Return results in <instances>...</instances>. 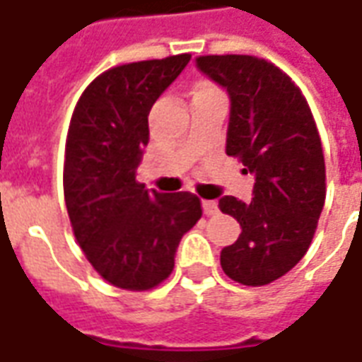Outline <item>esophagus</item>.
Here are the masks:
<instances>
[{"label":"esophagus","mask_w":362,"mask_h":362,"mask_svg":"<svg viewBox=\"0 0 362 362\" xmlns=\"http://www.w3.org/2000/svg\"><path fill=\"white\" fill-rule=\"evenodd\" d=\"M203 213L207 216H215L218 213V207H216L215 202H207V199H203Z\"/></svg>","instance_id":"esophagus-1"}]
</instances>
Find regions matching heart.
Listing matches in <instances>:
<instances>
[{"label":"heart","mask_w":362,"mask_h":362,"mask_svg":"<svg viewBox=\"0 0 362 362\" xmlns=\"http://www.w3.org/2000/svg\"><path fill=\"white\" fill-rule=\"evenodd\" d=\"M218 88H216L213 82H209V80H199L197 84L194 86V95H199V93H207V92H216Z\"/></svg>","instance_id":"obj_1"}]
</instances>
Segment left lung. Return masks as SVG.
<instances>
[{"label":"left lung","mask_w":362,"mask_h":362,"mask_svg":"<svg viewBox=\"0 0 362 362\" xmlns=\"http://www.w3.org/2000/svg\"><path fill=\"white\" fill-rule=\"evenodd\" d=\"M197 66L226 88V155L255 174L253 199L224 195L218 209L242 226L222 249L224 274L243 286H267L307 253L326 199V167L317 122L293 80L255 55H199Z\"/></svg>","instance_id":"1"}]
</instances>
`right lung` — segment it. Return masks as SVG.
Instances as JSON below:
<instances>
[{
	"label": "right lung",
	"instance_id": "1",
	"mask_svg": "<svg viewBox=\"0 0 362 362\" xmlns=\"http://www.w3.org/2000/svg\"><path fill=\"white\" fill-rule=\"evenodd\" d=\"M189 53L101 72L72 111L63 189L72 232L93 270L115 288L147 291L174 269L180 238L203 215L189 192H147L136 180L149 144L147 115Z\"/></svg>",
	"mask_w": 362,
	"mask_h": 362
}]
</instances>
